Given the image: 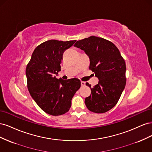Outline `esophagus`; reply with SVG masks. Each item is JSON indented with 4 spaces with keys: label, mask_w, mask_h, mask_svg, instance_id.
Returning <instances> with one entry per match:
<instances>
[{
    "label": "esophagus",
    "mask_w": 152,
    "mask_h": 152,
    "mask_svg": "<svg viewBox=\"0 0 152 152\" xmlns=\"http://www.w3.org/2000/svg\"><path fill=\"white\" fill-rule=\"evenodd\" d=\"M86 85V82H83V81H81V86H84Z\"/></svg>",
    "instance_id": "obj_1"
}]
</instances>
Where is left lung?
Instances as JSON below:
<instances>
[{"label":"left lung","instance_id":"1","mask_svg":"<svg viewBox=\"0 0 152 152\" xmlns=\"http://www.w3.org/2000/svg\"><path fill=\"white\" fill-rule=\"evenodd\" d=\"M75 47L84 50L90 59L89 69L98 78V84L91 87V94L85 99L91 112L102 113L117 103L126 84V63L118 48L104 39L91 36L80 40Z\"/></svg>","mask_w":152,"mask_h":152}]
</instances>
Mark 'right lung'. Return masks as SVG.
Segmentation results:
<instances>
[{
  "label": "right lung",
  "instance_id": "1",
  "mask_svg": "<svg viewBox=\"0 0 152 152\" xmlns=\"http://www.w3.org/2000/svg\"><path fill=\"white\" fill-rule=\"evenodd\" d=\"M75 42L45 41L35 49L26 68L31 96L43 111L51 115H61L70 110L72 99L81 86L76 78L67 80L56 78L64 51Z\"/></svg>",
  "mask_w": 152,
  "mask_h": 152
}]
</instances>
